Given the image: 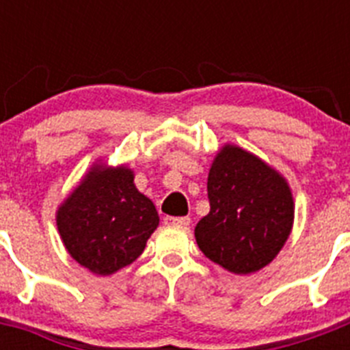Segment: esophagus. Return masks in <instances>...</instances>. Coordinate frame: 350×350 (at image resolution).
I'll return each instance as SVG.
<instances>
[{"instance_id":"esophagus-1","label":"esophagus","mask_w":350,"mask_h":350,"mask_svg":"<svg viewBox=\"0 0 350 350\" xmlns=\"http://www.w3.org/2000/svg\"><path fill=\"white\" fill-rule=\"evenodd\" d=\"M165 222L172 226H189L191 217H172V215H166Z\"/></svg>"}]
</instances>
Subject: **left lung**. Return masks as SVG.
Returning <instances> with one entry per match:
<instances>
[{
    "label": "left lung",
    "instance_id": "8db88e82",
    "mask_svg": "<svg viewBox=\"0 0 350 350\" xmlns=\"http://www.w3.org/2000/svg\"><path fill=\"white\" fill-rule=\"evenodd\" d=\"M206 191L210 212L194 228L203 254L238 275L267 267L295 219L287 182L243 148L226 145L213 159Z\"/></svg>",
    "mask_w": 350,
    "mask_h": 350
}]
</instances>
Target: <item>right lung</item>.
Here are the masks:
<instances>
[{
  "label": "right lung",
  "instance_id": "1",
  "mask_svg": "<svg viewBox=\"0 0 350 350\" xmlns=\"http://www.w3.org/2000/svg\"><path fill=\"white\" fill-rule=\"evenodd\" d=\"M159 224L154 203L133 184L128 168L96 166L57 212L71 258L98 275L131 265Z\"/></svg>",
  "mask_w": 350,
  "mask_h": 350
}]
</instances>
